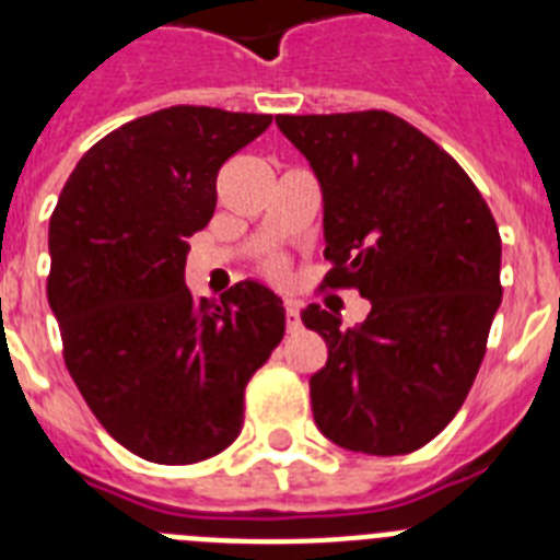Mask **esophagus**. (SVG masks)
<instances>
[{
	"label": "esophagus",
	"instance_id": "34e87169",
	"mask_svg": "<svg viewBox=\"0 0 560 560\" xmlns=\"http://www.w3.org/2000/svg\"><path fill=\"white\" fill-rule=\"evenodd\" d=\"M285 328H289V334H296V330L303 328V319H300V303H294V300H285Z\"/></svg>",
	"mask_w": 560,
	"mask_h": 560
}]
</instances>
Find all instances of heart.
I'll use <instances>...</instances> for the list:
<instances>
[{"label":"heart","instance_id":"obj_1","mask_svg":"<svg viewBox=\"0 0 560 560\" xmlns=\"http://www.w3.org/2000/svg\"><path fill=\"white\" fill-rule=\"evenodd\" d=\"M260 269H264L266 277H271V280H283L285 275H289V260H285L283 255H269L260 264Z\"/></svg>","mask_w":560,"mask_h":560}]
</instances>
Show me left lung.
<instances>
[{
    "instance_id": "obj_1",
    "label": "left lung",
    "mask_w": 560,
    "mask_h": 560,
    "mask_svg": "<svg viewBox=\"0 0 560 560\" xmlns=\"http://www.w3.org/2000/svg\"><path fill=\"white\" fill-rule=\"evenodd\" d=\"M325 199L323 289L370 300L359 328L323 305L305 328L328 345L311 375L319 432L350 452H418L463 407L502 303V237L468 173L389 112L277 114Z\"/></svg>"
}]
</instances>
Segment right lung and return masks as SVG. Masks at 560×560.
<instances>
[{
    "mask_svg": "<svg viewBox=\"0 0 560 560\" xmlns=\"http://www.w3.org/2000/svg\"><path fill=\"white\" fill-rule=\"evenodd\" d=\"M269 126L271 114L210 106L137 117L83 153L49 219L47 300L69 375L101 427L151 463L224 452L285 334L266 285L244 280L221 303L185 285L221 165Z\"/></svg>",
    "mask_w": 560,
    "mask_h": 560,
    "instance_id": "add662e5",
    "label": "right lung"
}]
</instances>
